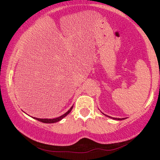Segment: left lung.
<instances>
[{
	"instance_id": "1",
	"label": "left lung",
	"mask_w": 160,
	"mask_h": 160,
	"mask_svg": "<svg viewBox=\"0 0 160 160\" xmlns=\"http://www.w3.org/2000/svg\"><path fill=\"white\" fill-rule=\"evenodd\" d=\"M104 114V113H103ZM108 117V116H107ZM113 120H125V118H113Z\"/></svg>"
}]
</instances>
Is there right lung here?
Listing matches in <instances>:
<instances>
[{
	"label": "right lung",
	"mask_w": 160,
	"mask_h": 160,
	"mask_svg": "<svg viewBox=\"0 0 160 160\" xmlns=\"http://www.w3.org/2000/svg\"><path fill=\"white\" fill-rule=\"evenodd\" d=\"M73 108V106L71 107L70 109L66 112L65 113H64L63 115L60 116V117H56V118H53V119H40V118H36V117H33L34 119H35V120L40 121V122H44V123H54V122H58V121L62 120V119L64 118V117H65L66 116H67L70 112L71 111V110H72Z\"/></svg>",
	"instance_id": "obj_1"
}]
</instances>
